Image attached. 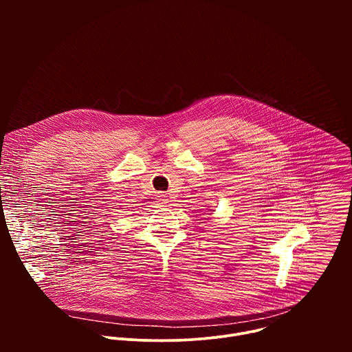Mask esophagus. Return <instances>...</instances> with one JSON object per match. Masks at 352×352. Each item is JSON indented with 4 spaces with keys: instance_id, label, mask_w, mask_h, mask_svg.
<instances>
[{
    "instance_id": "1",
    "label": "esophagus",
    "mask_w": 352,
    "mask_h": 352,
    "mask_svg": "<svg viewBox=\"0 0 352 352\" xmlns=\"http://www.w3.org/2000/svg\"><path fill=\"white\" fill-rule=\"evenodd\" d=\"M168 200V196H167V193H159L157 195V202L160 204V205H164L166 202Z\"/></svg>"
}]
</instances>
